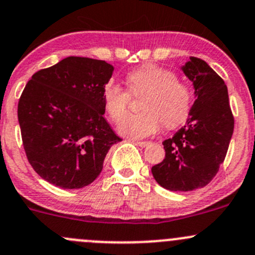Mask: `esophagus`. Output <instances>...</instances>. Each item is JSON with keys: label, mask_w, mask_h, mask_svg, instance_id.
I'll use <instances>...</instances> for the list:
<instances>
[{"label": "esophagus", "mask_w": 255, "mask_h": 255, "mask_svg": "<svg viewBox=\"0 0 255 255\" xmlns=\"http://www.w3.org/2000/svg\"><path fill=\"white\" fill-rule=\"evenodd\" d=\"M137 144L139 146H142V148H145V146H148L149 144H151L150 142H137Z\"/></svg>", "instance_id": "esophagus-1"}]
</instances>
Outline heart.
<instances>
[{
  "label": "heart",
  "mask_w": 255,
  "mask_h": 255,
  "mask_svg": "<svg viewBox=\"0 0 255 255\" xmlns=\"http://www.w3.org/2000/svg\"><path fill=\"white\" fill-rule=\"evenodd\" d=\"M130 94L145 92L140 101L139 113L125 115L129 94L120 85L110 82L105 86V109L110 118L118 122V132L129 138H144L158 132L161 127L175 128L184 123L192 104L189 86L176 80L171 71L161 66L146 64L130 71L126 78Z\"/></svg>",
  "instance_id": "obj_1"
}]
</instances>
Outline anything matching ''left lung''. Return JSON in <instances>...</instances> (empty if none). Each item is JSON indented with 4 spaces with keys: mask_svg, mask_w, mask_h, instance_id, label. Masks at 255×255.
<instances>
[{
    "mask_svg": "<svg viewBox=\"0 0 255 255\" xmlns=\"http://www.w3.org/2000/svg\"><path fill=\"white\" fill-rule=\"evenodd\" d=\"M194 85L195 102L186 125L163 142L165 158L151 168L155 181L170 191H192L215 177L235 128L225 81L206 61L191 56L181 66Z\"/></svg>",
    "mask_w": 255,
    "mask_h": 255,
    "instance_id": "obj_1",
    "label": "left lung"
}]
</instances>
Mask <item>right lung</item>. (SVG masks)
<instances>
[{
	"mask_svg": "<svg viewBox=\"0 0 255 255\" xmlns=\"http://www.w3.org/2000/svg\"><path fill=\"white\" fill-rule=\"evenodd\" d=\"M113 70L104 60L68 56L25 85L18 122L28 161L42 179L81 189L100 175L110 148L122 140L104 117Z\"/></svg>",
	"mask_w": 255,
	"mask_h": 255,
	"instance_id": "right-lung-1",
	"label": "right lung"
}]
</instances>
